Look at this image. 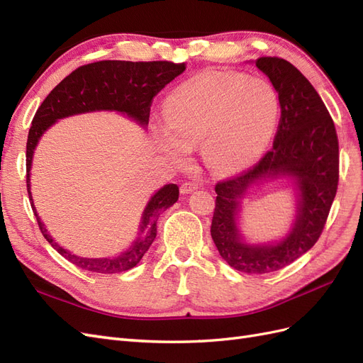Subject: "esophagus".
I'll use <instances>...</instances> for the list:
<instances>
[{
	"instance_id": "1",
	"label": "esophagus",
	"mask_w": 363,
	"mask_h": 363,
	"mask_svg": "<svg viewBox=\"0 0 363 363\" xmlns=\"http://www.w3.org/2000/svg\"><path fill=\"white\" fill-rule=\"evenodd\" d=\"M195 189H199V183L184 182V183L180 186V192H182V194H191V192H194Z\"/></svg>"
}]
</instances>
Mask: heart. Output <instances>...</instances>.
Masks as SVG:
<instances>
[{
	"mask_svg": "<svg viewBox=\"0 0 363 363\" xmlns=\"http://www.w3.org/2000/svg\"><path fill=\"white\" fill-rule=\"evenodd\" d=\"M280 116L279 94L268 80L236 72H206L175 89L164 103L168 127L157 145L175 162L201 144L206 167L232 174L257 160Z\"/></svg>",
	"mask_w": 363,
	"mask_h": 363,
	"instance_id": "1",
	"label": "heart"
}]
</instances>
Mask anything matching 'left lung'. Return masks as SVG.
Here are the masks:
<instances>
[{"mask_svg":"<svg viewBox=\"0 0 363 363\" xmlns=\"http://www.w3.org/2000/svg\"><path fill=\"white\" fill-rule=\"evenodd\" d=\"M256 67L276 87L280 123L272 148L255 167L215 186L211 235L221 257L236 271L267 274L288 267L321 236L339 180V144L333 119L311 82L292 63L260 57ZM289 178L297 195L290 233L268 245H250L238 230V212L250 187Z\"/></svg>","mask_w":363,"mask_h":363,"instance_id":"left-lung-1","label":"left lung"}]
</instances>
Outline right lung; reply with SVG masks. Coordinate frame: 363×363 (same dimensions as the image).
<instances>
[{
	"label": "right lung",
	"instance_id": "right-lung-1",
	"mask_svg": "<svg viewBox=\"0 0 363 363\" xmlns=\"http://www.w3.org/2000/svg\"><path fill=\"white\" fill-rule=\"evenodd\" d=\"M186 69V63L174 62H124L101 60L72 71L54 87L39 106L31 121L27 139V191L40 232L59 255L75 267L91 272L116 274L135 268L144 257L157 235V219L179 200V186L164 184L151 196L140 218L139 233L131 247L115 257H80L60 247L40 221L33 204L30 188V171L33 155L42 135L62 118L72 115L115 111L147 128L150 107L164 86Z\"/></svg>",
	"mask_w": 363,
	"mask_h": 363
}]
</instances>
